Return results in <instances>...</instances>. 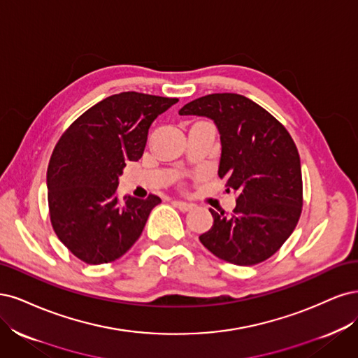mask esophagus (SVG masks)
Segmentation results:
<instances>
[{
    "label": "esophagus",
    "mask_w": 358,
    "mask_h": 358,
    "mask_svg": "<svg viewBox=\"0 0 358 358\" xmlns=\"http://www.w3.org/2000/svg\"><path fill=\"white\" fill-rule=\"evenodd\" d=\"M172 205L176 206V208H178L181 213H187L193 208L192 203H187V202H181V201H172Z\"/></svg>",
    "instance_id": "esophagus-1"
}]
</instances>
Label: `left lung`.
Masks as SVG:
<instances>
[{
	"mask_svg": "<svg viewBox=\"0 0 358 358\" xmlns=\"http://www.w3.org/2000/svg\"><path fill=\"white\" fill-rule=\"evenodd\" d=\"M178 113L214 120L222 141L218 177L238 192L230 217L210 210L214 223L199 236L202 245L238 266L269 259L302 213L301 157L293 138L271 113L238 94L206 95Z\"/></svg>",
	"mask_w": 358,
	"mask_h": 358,
	"instance_id": "1",
	"label": "left lung"
}]
</instances>
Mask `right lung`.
Wrapping results in <instances>:
<instances>
[{
    "label": "right lung",
    "mask_w": 358,
    "mask_h": 358,
    "mask_svg": "<svg viewBox=\"0 0 358 358\" xmlns=\"http://www.w3.org/2000/svg\"><path fill=\"white\" fill-rule=\"evenodd\" d=\"M177 98L122 92L85 111L57 141L48 168V201L56 236L87 264L122 257L143 234L160 198L117 192L128 160H140L148 129Z\"/></svg>",
    "instance_id": "right-lung-1"
}]
</instances>
